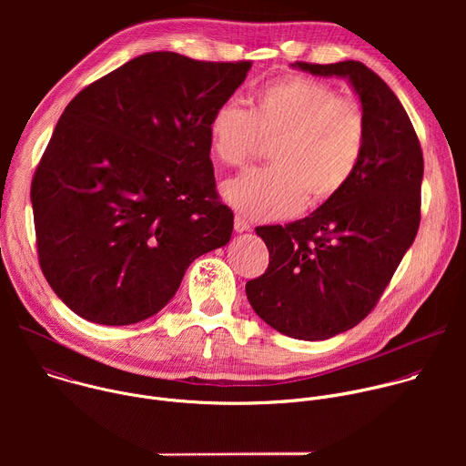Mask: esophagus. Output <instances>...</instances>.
<instances>
[{
  "label": "esophagus",
  "mask_w": 466,
  "mask_h": 466,
  "mask_svg": "<svg viewBox=\"0 0 466 466\" xmlns=\"http://www.w3.org/2000/svg\"><path fill=\"white\" fill-rule=\"evenodd\" d=\"M234 228H236V232H247V230H250V223L245 218L236 216L234 218Z\"/></svg>",
  "instance_id": "34e87169"
}]
</instances>
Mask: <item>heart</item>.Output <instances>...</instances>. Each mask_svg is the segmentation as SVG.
<instances>
[{"label": "heart", "mask_w": 466, "mask_h": 466, "mask_svg": "<svg viewBox=\"0 0 466 466\" xmlns=\"http://www.w3.org/2000/svg\"><path fill=\"white\" fill-rule=\"evenodd\" d=\"M363 108L329 85L289 76L265 85L250 108L223 101L208 121L212 157L228 167L247 164L261 142H273L271 166L248 169L223 186L225 201L254 221L282 219L336 198L354 178L367 149Z\"/></svg>", "instance_id": "heart-1"}]
</instances>
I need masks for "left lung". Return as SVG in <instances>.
Masks as SVG:
<instances>
[{
    "instance_id": "1",
    "label": "left lung",
    "mask_w": 466,
    "mask_h": 466,
    "mask_svg": "<svg viewBox=\"0 0 466 466\" xmlns=\"http://www.w3.org/2000/svg\"><path fill=\"white\" fill-rule=\"evenodd\" d=\"M295 66L349 79L367 117V149L336 198L286 227L256 228L269 265L245 291L252 309L280 334L319 341L370 313L415 241L424 158L402 103L363 62Z\"/></svg>"
}]
</instances>
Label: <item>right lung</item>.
Segmentation results:
<instances>
[{"mask_svg":"<svg viewBox=\"0 0 466 466\" xmlns=\"http://www.w3.org/2000/svg\"><path fill=\"white\" fill-rule=\"evenodd\" d=\"M250 60L153 51L64 108L31 184L38 261L79 317L125 326L158 313L189 263L228 243L208 121Z\"/></svg>","mask_w":466,"mask_h":466,"instance_id":"right-lung-1","label":"right lung"}]
</instances>
